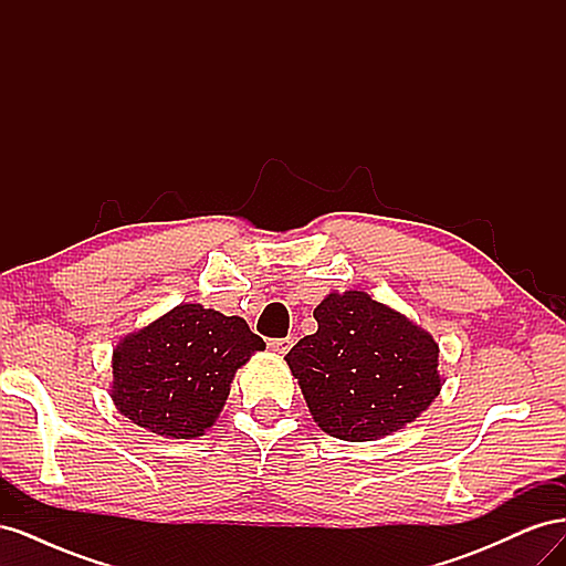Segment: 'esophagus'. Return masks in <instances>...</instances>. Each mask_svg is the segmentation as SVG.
<instances>
[{
	"instance_id": "obj_1",
	"label": "esophagus",
	"mask_w": 566,
	"mask_h": 566,
	"mask_svg": "<svg viewBox=\"0 0 566 566\" xmlns=\"http://www.w3.org/2000/svg\"><path fill=\"white\" fill-rule=\"evenodd\" d=\"M290 347H293V339L290 337H281V339H269V349L276 354H287Z\"/></svg>"
}]
</instances>
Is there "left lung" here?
Here are the masks:
<instances>
[{
    "mask_svg": "<svg viewBox=\"0 0 566 566\" xmlns=\"http://www.w3.org/2000/svg\"><path fill=\"white\" fill-rule=\"evenodd\" d=\"M314 318L318 331L285 361L323 432L375 441L413 422L439 397V345L403 314L347 290L325 297Z\"/></svg>",
    "mask_w": 566,
    "mask_h": 566,
    "instance_id": "left-lung-1",
    "label": "left lung"
}]
</instances>
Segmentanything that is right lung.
I'll list each match as a JSON object with an SVG mask.
<instances>
[{
	"mask_svg": "<svg viewBox=\"0 0 566 566\" xmlns=\"http://www.w3.org/2000/svg\"><path fill=\"white\" fill-rule=\"evenodd\" d=\"M264 347L241 316L179 304L119 339L111 397L119 413L153 434L196 439L219 418L235 370Z\"/></svg>",
	"mask_w": 566,
	"mask_h": 566,
	"instance_id": "add662e5",
	"label": "right lung"
}]
</instances>
